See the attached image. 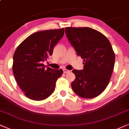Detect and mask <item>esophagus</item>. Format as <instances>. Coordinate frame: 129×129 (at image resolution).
Masks as SVG:
<instances>
[{"instance_id": "esophagus-1", "label": "esophagus", "mask_w": 129, "mask_h": 129, "mask_svg": "<svg viewBox=\"0 0 129 129\" xmlns=\"http://www.w3.org/2000/svg\"><path fill=\"white\" fill-rule=\"evenodd\" d=\"M63 73H70V71H69V70H67V69H63Z\"/></svg>"}]
</instances>
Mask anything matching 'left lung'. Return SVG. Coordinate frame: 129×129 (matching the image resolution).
Listing matches in <instances>:
<instances>
[{
	"label": "left lung",
	"mask_w": 129,
	"mask_h": 129,
	"mask_svg": "<svg viewBox=\"0 0 129 129\" xmlns=\"http://www.w3.org/2000/svg\"><path fill=\"white\" fill-rule=\"evenodd\" d=\"M66 33L77 56L83 59L84 69L73 70L74 92L84 98H93L104 92L110 82L115 53L108 39L89 27H66Z\"/></svg>",
	"instance_id": "left-lung-1"
}]
</instances>
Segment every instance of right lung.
<instances>
[{
	"label": "right lung",
	"instance_id": "add662e5",
	"mask_svg": "<svg viewBox=\"0 0 129 129\" xmlns=\"http://www.w3.org/2000/svg\"><path fill=\"white\" fill-rule=\"evenodd\" d=\"M64 35V28L40 31L19 45L13 57L12 69L18 84L28 98L41 101L54 91L62 70L46 68L43 62L52 55L53 48Z\"/></svg>",
	"mask_w": 129,
	"mask_h": 129
}]
</instances>
